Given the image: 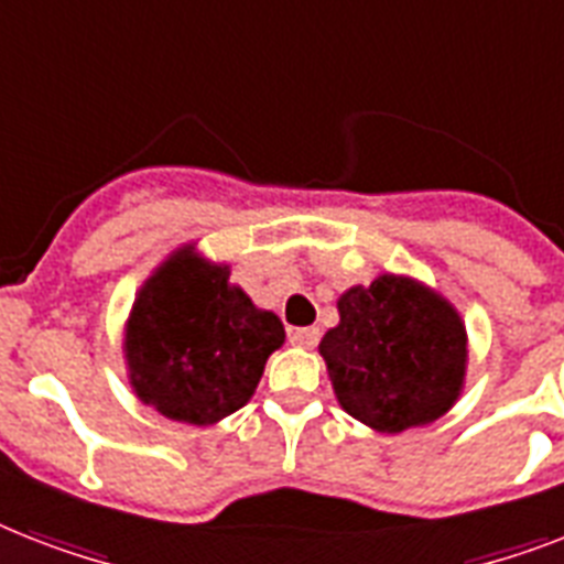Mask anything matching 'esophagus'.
<instances>
[{
	"label": "esophagus",
	"instance_id": "1",
	"mask_svg": "<svg viewBox=\"0 0 564 564\" xmlns=\"http://www.w3.org/2000/svg\"><path fill=\"white\" fill-rule=\"evenodd\" d=\"M290 343L299 348H313L318 343L316 327H290Z\"/></svg>",
	"mask_w": 564,
	"mask_h": 564
}]
</instances>
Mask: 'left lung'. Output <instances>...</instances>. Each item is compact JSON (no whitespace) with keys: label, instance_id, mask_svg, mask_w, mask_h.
I'll list each match as a JSON object with an SVG mask.
<instances>
[{"label":"left lung","instance_id":"1","mask_svg":"<svg viewBox=\"0 0 564 564\" xmlns=\"http://www.w3.org/2000/svg\"><path fill=\"white\" fill-rule=\"evenodd\" d=\"M339 325L318 354L336 401L377 433H403L442 419L463 394L468 334L445 295L415 278L383 272L336 301Z\"/></svg>","mask_w":564,"mask_h":564}]
</instances>
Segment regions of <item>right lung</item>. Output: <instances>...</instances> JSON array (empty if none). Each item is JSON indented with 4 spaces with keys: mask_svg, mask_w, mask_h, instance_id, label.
<instances>
[{
    "mask_svg": "<svg viewBox=\"0 0 564 564\" xmlns=\"http://www.w3.org/2000/svg\"><path fill=\"white\" fill-rule=\"evenodd\" d=\"M283 339L281 318L230 283V265L187 242L137 292L122 354L128 383L145 406L207 427L251 401Z\"/></svg>",
    "mask_w": 564,
    "mask_h": 564,
    "instance_id": "add662e5",
    "label": "right lung"
}]
</instances>
